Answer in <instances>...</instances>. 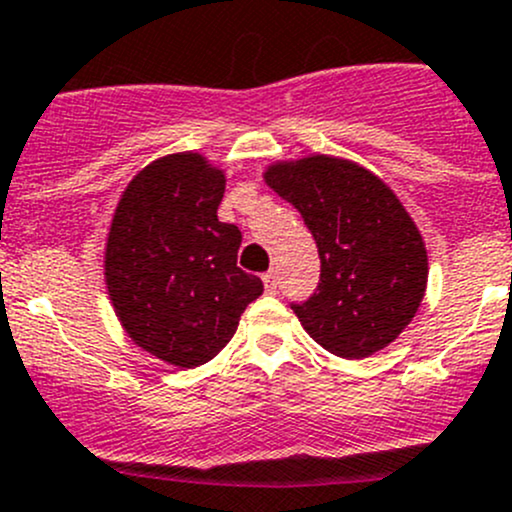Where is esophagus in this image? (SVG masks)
Here are the masks:
<instances>
[{"label":"esophagus","instance_id":"esophagus-1","mask_svg":"<svg viewBox=\"0 0 512 512\" xmlns=\"http://www.w3.org/2000/svg\"><path fill=\"white\" fill-rule=\"evenodd\" d=\"M262 282H265V287L270 289V292H275L277 289V270H270L262 275Z\"/></svg>","mask_w":512,"mask_h":512}]
</instances>
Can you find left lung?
Here are the masks:
<instances>
[{"label":"left lung","mask_w":512,"mask_h":512,"mask_svg":"<svg viewBox=\"0 0 512 512\" xmlns=\"http://www.w3.org/2000/svg\"><path fill=\"white\" fill-rule=\"evenodd\" d=\"M265 183L292 203L317 242V292L294 314L309 337L342 359L389 347L416 317L428 282L423 237L394 190L354 160H280Z\"/></svg>","instance_id":"8db88e82"}]
</instances>
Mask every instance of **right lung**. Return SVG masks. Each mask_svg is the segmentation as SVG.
I'll return each mask as SVG.
<instances>
[{
	"mask_svg": "<svg viewBox=\"0 0 512 512\" xmlns=\"http://www.w3.org/2000/svg\"><path fill=\"white\" fill-rule=\"evenodd\" d=\"M225 173L185 151L148 163L123 190L103 275L128 337L160 361L195 369L235 334L262 280L237 267L242 235L220 223Z\"/></svg>",
	"mask_w": 512,
	"mask_h": 512,
	"instance_id": "right-lung-1",
	"label": "right lung"
}]
</instances>
